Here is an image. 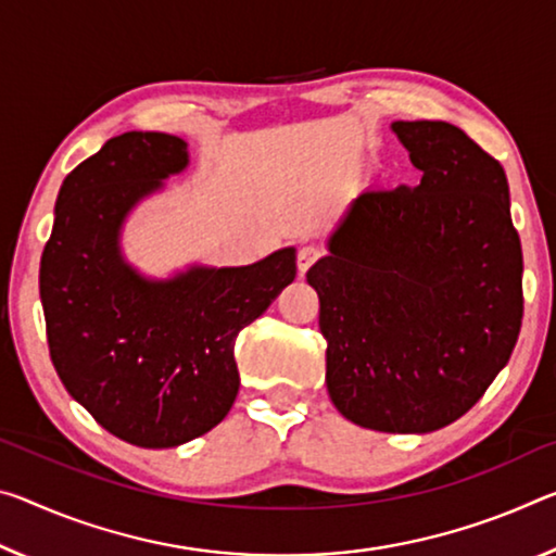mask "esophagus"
Masks as SVG:
<instances>
[{"label":"esophagus","instance_id":"34e87169","mask_svg":"<svg viewBox=\"0 0 556 556\" xmlns=\"http://www.w3.org/2000/svg\"><path fill=\"white\" fill-rule=\"evenodd\" d=\"M321 257V250L316 244H304L299 247L296 252V267H299V275H306L309 271L312 264Z\"/></svg>","mask_w":556,"mask_h":556}]
</instances>
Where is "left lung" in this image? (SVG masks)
I'll use <instances>...</instances> for the list:
<instances>
[{
	"label": "left lung",
	"mask_w": 556,
	"mask_h": 556,
	"mask_svg": "<svg viewBox=\"0 0 556 556\" xmlns=\"http://www.w3.org/2000/svg\"><path fill=\"white\" fill-rule=\"evenodd\" d=\"M391 130L420 182L361 192L306 281L341 416L381 433H433L507 366L522 326V247L495 157L445 121Z\"/></svg>",
	"instance_id": "obj_1"
}]
</instances>
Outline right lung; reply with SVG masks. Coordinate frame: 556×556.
<instances>
[{"label":"right lung","instance_id":"obj_1","mask_svg":"<svg viewBox=\"0 0 556 556\" xmlns=\"http://www.w3.org/2000/svg\"><path fill=\"white\" fill-rule=\"evenodd\" d=\"M188 165L178 136L111 138L66 175L41 254L39 294L61 383L99 426L138 447H178L230 413L237 333L296 277L294 247L170 277H148L126 260V219Z\"/></svg>","mask_w":556,"mask_h":556}]
</instances>
